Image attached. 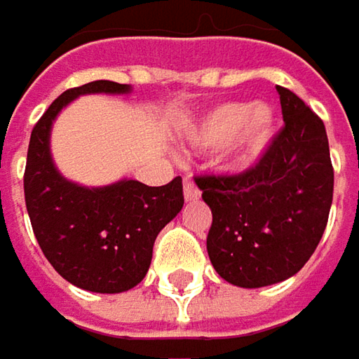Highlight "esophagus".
<instances>
[{
  "label": "esophagus",
  "instance_id": "esophagus-1",
  "mask_svg": "<svg viewBox=\"0 0 359 359\" xmlns=\"http://www.w3.org/2000/svg\"><path fill=\"white\" fill-rule=\"evenodd\" d=\"M184 198H186V202H196V200H200V190H198V186L194 184V180L190 175L184 177Z\"/></svg>",
  "mask_w": 359,
  "mask_h": 359
}]
</instances>
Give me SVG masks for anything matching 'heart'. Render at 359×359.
<instances>
[{
	"mask_svg": "<svg viewBox=\"0 0 359 359\" xmlns=\"http://www.w3.org/2000/svg\"><path fill=\"white\" fill-rule=\"evenodd\" d=\"M276 130V114L268 104L222 102L188 124L186 137L200 149L222 147L226 163L251 167L268 149Z\"/></svg>",
	"mask_w": 359,
	"mask_h": 359,
	"instance_id": "1",
	"label": "heart"
}]
</instances>
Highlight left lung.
<instances>
[{
	"label": "left lung",
	"instance_id": "1",
	"mask_svg": "<svg viewBox=\"0 0 359 359\" xmlns=\"http://www.w3.org/2000/svg\"><path fill=\"white\" fill-rule=\"evenodd\" d=\"M280 93L284 128L239 175H200L212 210L206 249L222 280L262 288L288 280L315 253L333 202L327 130L296 93Z\"/></svg>",
	"mask_w": 359,
	"mask_h": 359
}]
</instances>
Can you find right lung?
Segmentation results:
<instances>
[{
  "label": "right lung",
  "instance_id": "add662e5",
  "mask_svg": "<svg viewBox=\"0 0 359 359\" xmlns=\"http://www.w3.org/2000/svg\"><path fill=\"white\" fill-rule=\"evenodd\" d=\"M128 91L126 83L100 79L61 93L32 128L24 171L26 210L44 257L69 284L100 294L126 292L147 276L157 235L184 206L182 177L159 188L126 177L79 186L55 165L50 130L75 97Z\"/></svg>",
  "mask_w": 359,
  "mask_h": 359
}]
</instances>
